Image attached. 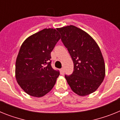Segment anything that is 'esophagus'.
Returning <instances> with one entry per match:
<instances>
[{
    "label": "esophagus",
    "mask_w": 120,
    "mask_h": 120,
    "mask_svg": "<svg viewBox=\"0 0 120 120\" xmlns=\"http://www.w3.org/2000/svg\"><path fill=\"white\" fill-rule=\"evenodd\" d=\"M60 71H61V74L62 75H63L64 74V70L63 68H61V69H60Z\"/></svg>",
    "instance_id": "1"
}]
</instances>
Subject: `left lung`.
Here are the masks:
<instances>
[{
  "label": "left lung",
  "instance_id": "1",
  "mask_svg": "<svg viewBox=\"0 0 120 120\" xmlns=\"http://www.w3.org/2000/svg\"><path fill=\"white\" fill-rule=\"evenodd\" d=\"M58 30L74 64L73 73L65 75L68 84L79 96L93 93L105 76V65L98 45L86 32L73 25Z\"/></svg>",
  "mask_w": 120,
  "mask_h": 120
}]
</instances>
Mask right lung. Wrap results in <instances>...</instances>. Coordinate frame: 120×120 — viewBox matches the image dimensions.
Wrapping results in <instances>:
<instances>
[{
	"instance_id": "add662e5",
	"label": "right lung",
	"mask_w": 120,
	"mask_h": 120,
	"mask_svg": "<svg viewBox=\"0 0 120 120\" xmlns=\"http://www.w3.org/2000/svg\"><path fill=\"white\" fill-rule=\"evenodd\" d=\"M60 38L58 30L44 29L22 44L15 62V77L29 95L43 97L55 85L60 73L51 65L50 53Z\"/></svg>"
}]
</instances>
